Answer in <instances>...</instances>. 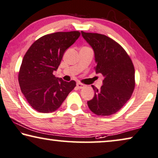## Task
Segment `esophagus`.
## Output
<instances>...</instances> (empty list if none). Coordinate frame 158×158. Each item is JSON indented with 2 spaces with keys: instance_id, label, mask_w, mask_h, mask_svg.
Returning <instances> with one entry per match:
<instances>
[{
  "instance_id": "1",
  "label": "esophagus",
  "mask_w": 158,
  "mask_h": 158,
  "mask_svg": "<svg viewBox=\"0 0 158 158\" xmlns=\"http://www.w3.org/2000/svg\"><path fill=\"white\" fill-rule=\"evenodd\" d=\"M85 86H86L85 84H82V83H81V82H77V87L78 89H82V88L85 87Z\"/></svg>"
}]
</instances>
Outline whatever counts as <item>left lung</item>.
Wrapping results in <instances>:
<instances>
[{"label": "left lung", "mask_w": 158, "mask_h": 158, "mask_svg": "<svg viewBox=\"0 0 158 158\" xmlns=\"http://www.w3.org/2000/svg\"><path fill=\"white\" fill-rule=\"evenodd\" d=\"M81 35L94 52L96 73L104 77L99 89L92 85L94 96L87 102L89 108L99 116L114 114L130 99L134 91L132 60L117 42L105 35L84 31Z\"/></svg>", "instance_id": "obj_1"}]
</instances>
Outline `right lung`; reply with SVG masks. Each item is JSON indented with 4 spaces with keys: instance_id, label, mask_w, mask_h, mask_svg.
<instances>
[{
    "instance_id": "right-lung-1",
    "label": "right lung",
    "mask_w": 158,
    "mask_h": 158,
    "mask_svg": "<svg viewBox=\"0 0 158 158\" xmlns=\"http://www.w3.org/2000/svg\"><path fill=\"white\" fill-rule=\"evenodd\" d=\"M78 31L56 32L37 39L24 55L19 73L21 92L38 112L56 111L76 86L53 74L65 51L79 37Z\"/></svg>"
}]
</instances>
